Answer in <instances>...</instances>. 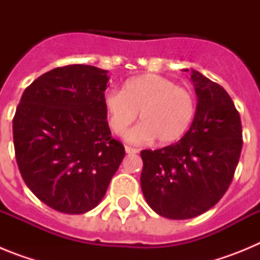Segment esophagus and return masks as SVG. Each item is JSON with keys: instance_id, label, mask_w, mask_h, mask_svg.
I'll return each mask as SVG.
<instances>
[{"instance_id": "obj_1", "label": "esophagus", "mask_w": 260, "mask_h": 260, "mask_svg": "<svg viewBox=\"0 0 260 260\" xmlns=\"http://www.w3.org/2000/svg\"><path fill=\"white\" fill-rule=\"evenodd\" d=\"M125 151L127 153H138L139 150L138 148H134V147H130V146H125Z\"/></svg>"}]
</instances>
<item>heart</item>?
<instances>
[{"label":"heart","mask_w":260,"mask_h":260,"mask_svg":"<svg viewBox=\"0 0 260 260\" xmlns=\"http://www.w3.org/2000/svg\"><path fill=\"white\" fill-rule=\"evenodd\" d=\"M104 107L114 134H122L139 112L142 122L126 134L127 141L144 143L155 138L157 143L169 144L180 141L190 128L197 100L190 89L177 87L171 79L144 74L127 80L122 91H108Z\"/></svg>","instance_id":"1"}]
</instances>
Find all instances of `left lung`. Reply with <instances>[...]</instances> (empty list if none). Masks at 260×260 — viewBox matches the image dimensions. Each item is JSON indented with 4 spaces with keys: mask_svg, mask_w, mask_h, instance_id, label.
I'll return each mask as SVG.
<instances>
[{
    "mask_svg": "<svg viewBox=\"0 0 260 260\" xmlns=\"http://www.w3.org/2000/svg\"><path fill=\"white\" fill-rule=\"evenodd\" d=\"M191 80L198 105L189 132L177 143L141 152L144 198L172 220L202 215L222 198L243 143L240 113L228 92L199 71H191Z\"/></svg>",
    "mask_w": 260,
    "mask_h": 260,
    "instance_id": "8db88e82",
    "label": "left lung"
}]
</instances>
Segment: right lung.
Listing matches in <instances>:
<instances>
[{
	"label": "right lung",
	"mask_w": 260,
	"mask_h": 260,
	"mask_svg": "<svg viewBox=\"0 0 260 260\" xmlns=\"http://www.w3.org/2000/svg\"><path fill=\"white\" fill-rule=\"evenodd\" d=\"M107 73L89 65L53 69L24 89L17 107L13 138L23 181L59 212L95 208L125 156L107 121Z\"/></svg>",
	"instance_id": "right-lung-1"
}]
</instances>
